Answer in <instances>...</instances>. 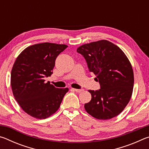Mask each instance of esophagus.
<instances>
[{"instance_id": "obj_1", "label": "esophagus", "mask_w": 149, "mask_h": 149, "mask_svg": "<svg viewBox=\"0 0 149 149\" xmlns=\"http://www.w3.org/2000/svg\"><path fill=\"white\" fill-rule=\"evenodd\" d=\"M72 90H74V91L77 92V93H80L84 91V89H72Z\"/></svg>"}]
</instances>
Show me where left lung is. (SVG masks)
Masks as SVG:
<instances>
[{
    "instance_id": "1",
    "label": "left lung",
    "mask_w": 149,
    "mask_h": 149,
    "mask_svg": "<svg viewBox=\"0 0 149 149\" xmlns=\"http://www.w3.org/2000/svg\"><path fill=\"white\" fill-rule=\"evenodd\" d=\"M77 52L83 55L100 89L89 90L91 100L85 104L88 114L98 120H109L122 112L132 97L134 76L127 57L107 40L83 45Z\"/></svg>"
}]
</instances>
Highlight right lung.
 <instances>
[{"mask_svg": "<svg viewBox=\"0 0 149 149\" xmlns=\"http://www.w3.org/2000/svg\"><path fill=\"white\" fill-rule=\"evenodd\" d=\"M67 47L43 42L27 47L17 57L11 72L12 93L22 110L31 116L45 119L54 114L69 91L44 79L52 74L56 58Z\"/></svg>", "mask_w": 149, "mask_h": 149, "instance_id": "right-lung-1", "label": "right lung"}]
</instances>
